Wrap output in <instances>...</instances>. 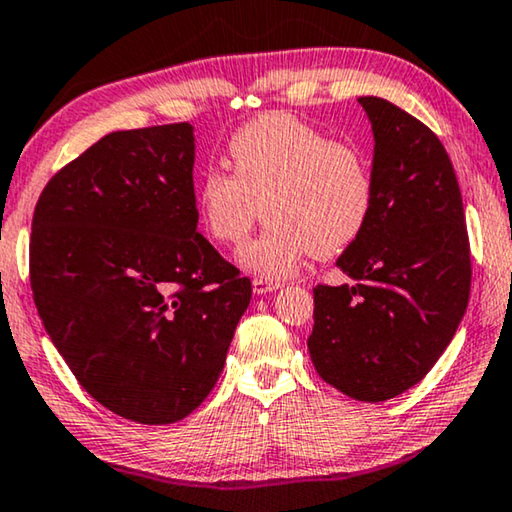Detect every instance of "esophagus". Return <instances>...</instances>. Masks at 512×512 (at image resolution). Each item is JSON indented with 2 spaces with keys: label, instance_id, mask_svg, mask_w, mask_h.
I'll list each match as a JSON object with an SVG mask.
<instances>
[{
  "label": "esophagus",
  "instance_id": "esophagus-1",
  "mask_svg": "<svg viewBox=\"0 0 512 512\" xmlns=\"http://www.w3.org/2000/svg\"><path fill=\"white\" fill-rule=\"evenodd\" d=\"M251 288H254L256 295H265V293H272V290L281 288V281H272V279L258 277V279L251 281Z\"/></svg>",
  "mask_w": 512,
  "mask_h": 512
}]
</instances>
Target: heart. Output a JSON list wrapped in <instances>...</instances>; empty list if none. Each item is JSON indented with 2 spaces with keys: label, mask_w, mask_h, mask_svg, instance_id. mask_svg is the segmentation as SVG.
I'll list each match as a JSON object with an SVG mask.
<instances>
[{
  "label": "heart",
  "mask_w": 512,
  "mask_h": 512,
  "mask_svg": "<svg viewBox=\"0 0 512 512\" xmlns=\"http://www.w3.org/2000/svg\"><path fill=\"white\" fill-rule=\"evenodd\" d=\"M226 151L233 174L206 169L194 199L210 238L229 247L245 245L261 212L267 217L265 233L240 254L247 270L283 279L306 254L334 258L366 229L373 174L357 146L297 116L265 114L235 130Z\"/></svg>",
  "instance_id": "obj_1"
}]
</instances>
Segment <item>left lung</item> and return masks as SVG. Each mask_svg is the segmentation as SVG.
<instances>
[{"label": "left lung", "mask_w": 512, "mask_h": 512, "mask_svg": "<svg viewBox=\"0 0 512 512\" xmlns=\"http://www.w3.org/2000/svg\"><path fill=\"white\" fill-rule=\"evenodd\" d=\"M373 208L338 256L352 283L313 288L309 355L345 396L382 403L421 382L458 329L471 288L465 208L451 157L428 125L375 96Z\"/></svg>", "instance_id": "8db88e82"}]
</instances>
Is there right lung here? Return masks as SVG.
<instances>
[{
	"mask_svg": "<svg viewBox=\"0 0 512 512\" xmlns=\"http://www.w3.org/2000/svg\"><path fill=\"white\" fill-rule=\"evenodd\" d=\"M194 128L105 135L38 196L29 279L77 382L123 419L164 426L206 400L251 281L196 231Z\"/></svg>",
	"mask_w": 512,
	"mask_h": 512,
	"instance_id": "1",
	"label": "right lung"
}]
</instances>
